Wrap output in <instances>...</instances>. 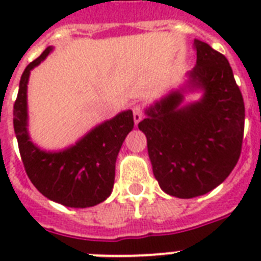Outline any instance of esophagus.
I'll use <instances>...</instances> for the list:
<instances>
[{
  "label": "esophagus",
  "mask_w": 261,
  "mask_h": 261,
  "mask_svg": "<svg viewBox=\"0 0 261 261\" xmlns=\"http://www.w3.org/2000/svg\"><path fill=\"white\" fill-rule=\"evenodd\" d=\"M133 114H134L135 126H138V123L141 122L143 118V108L141 106H135L134 108H133Z\"/></svg>",
  "instance_id": "34e87169"
}]
</instances>
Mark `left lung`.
Here are the masks:
<instances>
[{
    "instance_id": "8db88e82",
    "label": "left lung",
    "mask_w": 261,
    "mask_h": 261,
    "mask_svg": "<svg viewBox=\"0 0 261 261\" xmlns=\"http://www.w3.org/2000/svg\"><path fill=\"white\" fill-rule=\"evenodd\" d=\"M196 65L188 83L146 108L138 128L147 138L153 173L164 192L200 196L230 174L241 154L245 107L230 65L195 39ZM202 89L199 102L181 107L184 92Z\"/></svg>"
}]
</instances>
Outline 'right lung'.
Here are the masks:
<instances>
[{"label": "right lung", "instance_id": "right-lung-1", "mask_svg": "<svg viewBox=\"0 0 261 261\" xmlns=\"http://www.w3.org/2000/svg\"><path fill=\"white\" fill-rule=\"evenodd\" d=\"M53 47L25 67L13 107V127L18 150L28 177L40 194L67 207L96 206L112 192L115 163L134 128L133 111H123L98 124L73 146L61 151H44L31 142L28 135L27 85L31 70L46 59Z\"/></svg>", "mask_w": 261, "mask_h": 261}]
</instances>
